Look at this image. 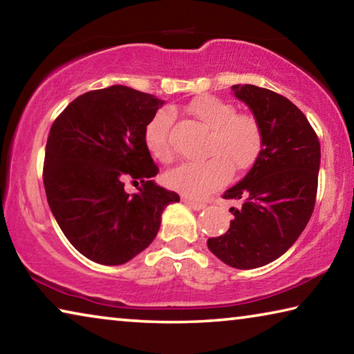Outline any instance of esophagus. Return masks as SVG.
<instances>
[{
  "mask_svg": "<svg viewBox=\"0 0 354 354\" xmlns=\"http://www.w3.org/2000/svg\"><path fill=\"white\" fill-rule=\"evenodd\" d=\"M184 203H186L187 206L192 207V209L195 211H200V209H205L206 207V203H203V201H197V200H190V198H183Z\"/></svg>",
  "mask_w": 354,
  "mask_h": 354,
  "instance_id": "esophagus-1",
  "label": "esophagus"
}]
</instances>
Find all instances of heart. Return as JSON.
I'll use <instances>...</instances> for the list:
<instances>
[{
    "instance_id": "1",
    "label": "heart",
    "mask_w": 354,
    "mask_h": 354,
    "mask_svg": "<svg viewBox=\"0 0 354 354\" xmlns=\"http://www.w3.org/2000/svg\"><path fill=\"white\" fill-rule=\"evenodd\" d=\"M187 111L209 129L205 148L209 159L173 168L165 175V184L187 197L203 198L225 186L232 173L239 175L257 164L265 148V132L254 113L236 111L233 104L211 94L194 99ZM171 121V110L160 109L143 131L147 149L162 164L175 159L170 142Z\"/></svg>"
}]
</instances>
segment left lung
<instances>
[{
    "mask_svg": "<svg viewBox=\"0 0 354 354\" xmlns=\"http://www.w3.org/2000/svg\"><path fill=\"white\" fill-rule=\"evenodd\" d=\"M234 96L250 106L265 132L257 164L222 198L230 207L227 233L207 248L228 266L254 269L285 254L306 228L315 207L319 140L306 115L287 97L255 85H234Z\"/></svg>",
    "mask_w": 354,
    "mask_h": 354,
    "instance_id": "1",
    "label": "left lung"
}]
</instances>
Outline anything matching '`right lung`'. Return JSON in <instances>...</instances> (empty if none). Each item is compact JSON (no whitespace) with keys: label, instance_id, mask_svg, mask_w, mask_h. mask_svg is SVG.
I'll return each instance as SVG.
<instances>
[{"label":"right lung","instance_id":"obj_1","mask_svg":"<svg viewBox=\"0 0 354 354\" xmlns=\"http://www.w3.org/2000/svg\"><path fill=\"white\" fill-rule=\"evenodd\" d=\"M164 104L153 94L115 85L78 96L50 127L44 187L69 243L100 265H122L153 243L165 206L179 195L151 178L143 131ZM126 180L140 183L137 194Z\"/></svg>","mask_w":354,"mask_h":354}]
</instances>
